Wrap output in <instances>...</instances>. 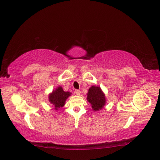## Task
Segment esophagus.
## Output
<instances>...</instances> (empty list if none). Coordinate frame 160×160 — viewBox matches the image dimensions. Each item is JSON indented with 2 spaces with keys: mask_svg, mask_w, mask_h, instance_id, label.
<instances>
[{
  "mask_svg": "<svg viewBox=\"0 0 160 160\" xmlns=\"http://www.w3.org/2000/svg\"><path fill=\"white\" fill-rule=\"evenodd\" d=\"M75 94L77 95H81V91H80V90H75Z\"/></svg>",
  "mask_w": 160,
  "mask_h": 160,
  "instance_id": "34e87169",
  "label": "esophagus"
}]
</instances>
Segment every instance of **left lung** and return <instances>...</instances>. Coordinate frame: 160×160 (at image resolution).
<instances>
[{
  "instance_id": "1",
  "label": "left lung",
  "mask_w": 160,
  "mask_h": 160,
  "mask_svg": "<svg viewBox=\"0 0 160 160\" xmlns=\"http://www.w3.org/2000/svg\"><path fill=\"white\" fill-rule=\"evenodd\" d=\"M87 100L91 105L94 111L103 109L106 104L105 95L99 86L91 87L87 93Z\"/></svg>"
}]
</instances>
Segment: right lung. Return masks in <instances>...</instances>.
Wrapping results in <instances>:
<instances>
[{"label":"right lung","instance_id":"add662e5","mask_svg":"<svg viewBox=\"0 0 160 160\" xmlns=\"http://www.w3.org/2000/svg\"><path fill=\"white\" fill-rule=\"evenodd\" d=\"M71 94V92L65 91L61 86H59L49 93V101L52 105L53 109L58 111L65 105L66 100Z\"/></svg>","mask_w":160,"mask_h":160}]
</instances>
